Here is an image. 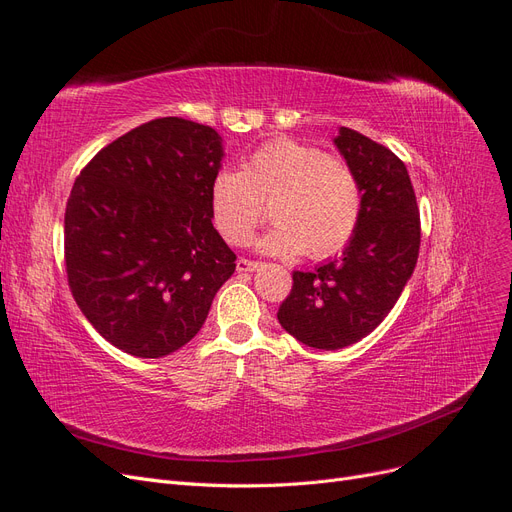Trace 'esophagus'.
<instances>
[{"instance_id": "esophagus-1", "label": "esophagus", "mask_w": 512, "mask_h": 512, "mask_svg": "<svg viewBox=\"0 0 512 512\" xmlns=\"http://www.w3.org/2000/svg\"><path fill=\"white\" fill-rule=\"evenodd\" d=\"M262 267V262H254V260H247V258H239L237 260V271L239 273H254Z\"/></svg>"}]
</instances>
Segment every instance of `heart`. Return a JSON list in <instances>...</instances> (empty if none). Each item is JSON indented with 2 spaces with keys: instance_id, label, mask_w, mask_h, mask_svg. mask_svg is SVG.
Here are the masks:
<instances>
[{
  "instance_id": "obj_1",
  "label": "heart",
  "mask_w": 512,
  "mask_h": 512,
  "mask_svg": "<svg viewBox=\"0 0 512 512\" xmlns=\"http://www.w3.org/2000/svg\"><path fill=\"white\" fill-rule=\"evenodd\" d=\"M262 203L275 226L256 247L280 258H327L350 241L361 218L354 170L294 138H275L252 151L241 170L222 168L211 179V220L230 245H243L265 220Z\"/></svg>"
}]
</instances>
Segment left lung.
Instances as JSON below:
<instances>
[{"label": "left lung", "instance_id": "left-lung-1", "mask_svg": "<svg viewBox=\"0 0 512 512\" xmlns=\"http://www.w3.org/2000/svg\"><path fill=\"white\" fill-rule=\"evenodd\" d=\"M333 143L359 179L361 218L342 256L292 273L277 312L284 331L318 350L346 348L374 331L404 292L421 247L406 164L350 128H339Z\"/></svg>", "mask_w": 512, "mask_h": 512}]
</instances>
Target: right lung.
Here are the masks:
<instances>
[{
    "label": "right lung",
    "mask_w": 512,
    "mask_h": 512,
    "mask_svg": "<svg viewBox=\"0 0 512 512\" xmlns=\"http://www.w3.org/2000/svg\"><path fill=\"white\" fill-rule=\"evenodd\" d=\"M222 160L213 128L162 117L106 145L76 177L64 226L68 284L115 348L141 359L179 350L235 273L237 256L209 211Z\"/></svg>",
    "instance_id": "obj_1"
}]
</instances>
